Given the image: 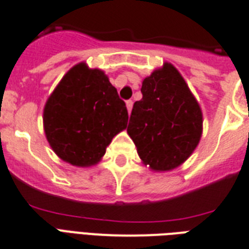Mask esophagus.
Wrapping results in <instances>:
<instances>
[{
  "instance_id": "obj_1",
  "label": "esophagus",
  "mask_w": 249,
  "mask_h": 249,
  "mask_svg": "<svg viewBox=\"0 0 249 249\" xmlns=\"http://www.w3.org/2000/svg\"><path fill=\"white\" fill-rule=\"evenodd\" d=\"M132 105H134L132 100H127L126 101V107H127V110H128V113H131V110H132Z\"/></svg>"
}]
</instances>
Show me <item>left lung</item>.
Segmentation results:
<instances>
[{"mask_svg": "<svg viewBox=\"0 0 249 249\" xmlns=\"http://www.w3.org/2000/svg\"><path fill=\"white\" fill-rule=\"evenodd\" d=\"M142 99L132 108L127 134L153 171H170L192 156L202 136L203 117L196 97L170 63L142 81Z\"/></svg>", "mask_w": 249, "mask_h": 249, "instance_id": "obj_1", "label": "left lung"}]
</instances>
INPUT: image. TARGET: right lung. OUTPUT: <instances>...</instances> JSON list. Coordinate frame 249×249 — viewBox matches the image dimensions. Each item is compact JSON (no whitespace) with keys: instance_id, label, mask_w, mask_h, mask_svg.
I'll use <instances>...</instances> for the list:
<instances>
[{"instance_id":"add662e5","label":"right lung","mask_w":249,"mask_h":249,"mask_svg":"<svg viewBox=\"0 0 249 249\" xmlns=\"http://www.w3.org/2000/svg\"><path fill=\"white\" fill-rule=\"evenodd\" d=\"M127 122L128 112L117 89L104 71L85 63L61 78L43 109L50 146L59 158L78 167L96 164Z\"/></svg>"}]
</instances>
